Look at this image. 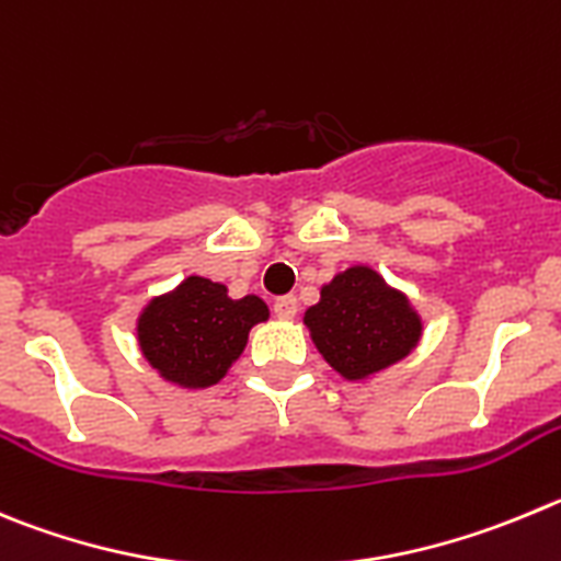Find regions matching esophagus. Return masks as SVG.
<instances>
[{
    "label": "esophagus",
    "instance_id": "34e87169",
    "mask_svg": "<svg viewBox=\"0 0 561 561\" xmlns=\"http://www.w3.org/2000/svg\"><path fill=\"white\" fill-rule=\"evenodd\" d=\"M296 312H298L296 296H282L274 301V316L279 318V321H290V318H296Z\"/></svg>",
    "mask_w": 561,
    "mask_h": 561
}]
</instances>
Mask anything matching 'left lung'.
<instances>
[{
	"instance_id": "left-lung-1",
	"label": "left lung",
	"mask_w": 561,
	"mask_h": 561,
	"mask_svg": "<svg viewBox=\"0 0 561 561\" xmlns=\"http://www.w3.org/2000/svg\"><path fill=\"white\" fill-rule=\"evenodd\" d=\"M318 352L343 379L359 381L404 359L423 323L404 293L385 285L368 265H354L321 287V301L305 312Z\"/></svg>"
}]
</instances>
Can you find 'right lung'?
Returning <instances> with one entry per match:
<instances>
[{"mask_svg":"<svg viewBox=\"0 0 561 561\" xmlns=\"http://www.w3.org/2000/svg\"><path fill=\"white\" fill-rule=\"evenodd\" d=\"M260 321H268L263 298H229L218 282L187 276L176 290L146 305L138 318V343L162 379L202 390L227 376Z\"/></svg>","mask_w":561,"mask_h":561,"instance_id":"right-lung-1","label":"right lung"}]
</instances>
